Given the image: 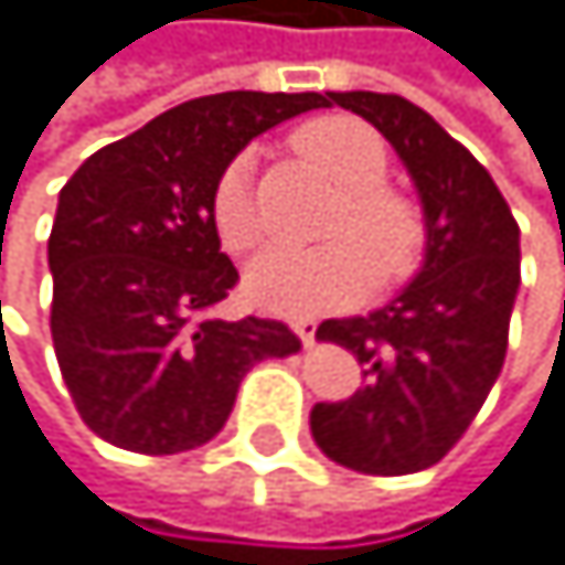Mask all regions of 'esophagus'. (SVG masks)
Segmentation results:
<instances>
[{
	"instance_id": "obj_1",
	"label": "esophagus",
	"mask_w": 565,
	"mask_h": 565,
	"mask_svg": "<svg viewBox=\"0 0 565 565\" xmlns=\"http://www.w3.org/2000/svg\"><path fill=\"white\" fill-rule=\"evenodd\" d=\"M295 333L302 338V344L306 348H312L316 344V323L312 320H295Z\"/></svg>"
}]
</instances>
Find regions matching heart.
I'll use <instances>...</instances> for the list:
<instances>
[{
	"label": "heart",
	"instance_id": "heart-1",
	"mask_svg": "<svg viewBox=\"0 0 565 565\" xmlns=\"http://www.w3.org/2000/svg\"><path fill=\"white\" fill-rule=\"evenodd\" d=\"M298 147L344 189L320 249H270L259 256L245 291L267 312L312 320L365 298L376 280L401 285L425 249L422 211L386 185L390 161L380 132L348 115H327L298 132ZM211 221L227 253H253L267 235L253 196V158H232L211 189Z\"/></svg>",
	"mask_w": 565,
	"mask_h": 565
}]
</instances>
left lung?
I'll return each mask as SVG.
<instances>
[{"label": "left lung", "instance_id": "obj_1", "mask_svg": "<svg viewBox=\"0 0 565 565\" xmlns=\"http://www.w3.org/2000/svg\"><path fill=\"white\" fill-rule=\"evenodd\" d=\"M376 126L422 193L429 249L394 302L327 320L316 341L348 348L362 390L316 404L312 439L362 475H415L439 463L486 404L503 369L521 285V227L475 153L401 94H330Z\"/></svg>", "mask_w": 565, "mask_h": 565}]
</instances>
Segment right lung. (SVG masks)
Segmentation results:
<instances>
[{"mask_svg": "<svg viewBox=\"0 0 565 565\" xmlns=\"http://www.w3.org/2000/svg\"><path fill=\"white\" fill-rule=\"evenodd\" d=\"M323 94L227 90L150 118L76 168L49 238L52 341L79 418L132 454L214 439L263 359L302 351L280 320H221L238 285L211 221L221 168Z\"/></svg>", "mask_w": 565, "mask_h": 565, "instance_id": "1", "label": "right lung"}]
</instances>
